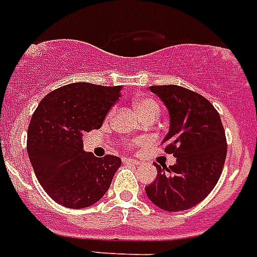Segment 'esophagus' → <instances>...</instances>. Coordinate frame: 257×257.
Masks as SVG:
<instances>
[{
  "mask_svg": "<svg viewBox=\"0 0 257 257\" xmlns=\"http://www.w3.org/2000/svg\"><path fill=\"white\" fill-rule=\"evenodd\" d=\"M122 163H125V164H133V165L140 164V161L136 160V159H132V157H122Z\"/></svg>",
  "mask_w": 257,
  "mask_h": 257,
  "instance_id": "obj_1",
  "label": "esophagus"
}]
</instances>
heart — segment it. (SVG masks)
Listing matches in <instances>:
<instances>
[{"label": "heart", "mask_w": 257, "mask_h": 257, "mask_svg": "<svg viewBox=\"0 0 257 257\" xmlns=\"http://www.w3.org/2000/svg\"><path fill=\"white\" fill-rule=\"evenodd\" d=\"M133 108L136 110L141 117L147 116V114H151V113H156L159 114L160 112V108H159V104L153 98H149V97H143V98H139L133 102ZM133 144L139 145L141 144V140H135Z\"/></svg>", "instance_id": "heart-1"}]
</instances>
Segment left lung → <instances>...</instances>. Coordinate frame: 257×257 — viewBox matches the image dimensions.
Returning a JSON list of instances; mask_svg holds the SVG:
<instances>
[{
    "label": "left lung",
    "mask_w": 257,
    "mask_h": 257,
    "mask_svg": "<svg viewBox=\"0 0 257 257\" xmlns=\"http://www.w3.org/2000/svg\"><path fill=\"white\" fill-rule=\"evenodd\" d=\"M168 109L167 153L176 164L156 165L157 177L145 187L149 200L168 212L185 211L203 201L217 184L227 156V140L215 106L196 92L177 85L151 86Z\"/></svg>",
    "instance_id": "1"
}]
</instances>
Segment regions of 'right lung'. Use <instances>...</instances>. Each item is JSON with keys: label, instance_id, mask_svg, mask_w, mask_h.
I'll return each mask as SVG.
<instances>
[{"label": "right lung", "instance_id": "obj_1", "mask_svg": "<svg viewBox=\"0 0 257 257\" xmlns=\"http://www.w3.org/2000/svg\"><path fill=\"white\" fill-rule=\"evenodd\" d=\"M121 89L74 82L50 92L33 113L28 155L38 181L56 203L90 207L110 187L121 159L85 152L82 136L102 125Z\"/></svg>", "mask_w": 257, "mask_h": 257}]
</instances>
